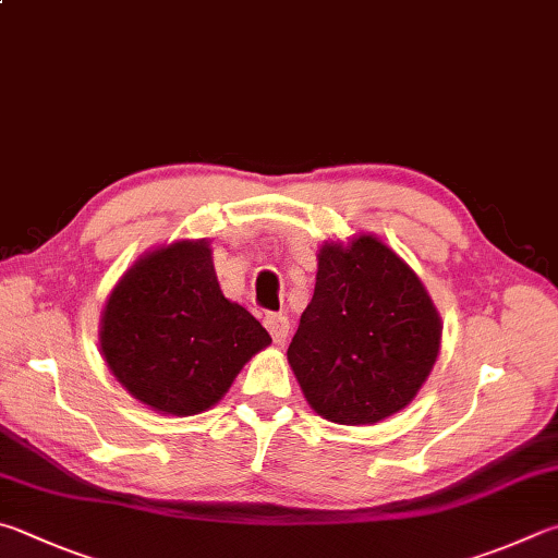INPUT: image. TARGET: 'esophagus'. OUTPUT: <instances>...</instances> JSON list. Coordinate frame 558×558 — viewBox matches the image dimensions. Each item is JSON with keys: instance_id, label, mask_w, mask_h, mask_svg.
Returning <instances> with one entry per match:
<instances>
[{"instance_id": "esophagus-1", "label": "esophagus", "mask_w": 558, "mask_h": 558, "mask_svg": "<svg viewBox=\"0 0 558 558\" xmlns=\"http://www.w3.org/2000/svg\"><path fill=\"white\" fill-rule=\"evenodd\" d=\"M263 324H266V329L270 331V337L276 343H282L288 339V331H290V319L286 317V314H266V319H263Z\"/></svg>"}]
</instances>
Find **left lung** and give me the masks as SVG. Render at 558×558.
Here are the masks:
<instances>
[{
  "label": "left lung",
  "instance_id": "8db88e82",
  "mask_svg": "<svg viewBox=\"0 0 558 558\" xmlns=\"http://www.w3.org/2000/svg\"><path fill=\"white\" fill-rule=\"evenodd\" d=\"M439 343L441 319L422 280L378 236L319 248L314 295L288 349L319 417L376 424L408 408Z\"/></svg>",
  "mask_w": 558,
  "mask_h": 558
}]
</instances>
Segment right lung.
Listing matches in <instances>:
<instances>
[{"label":"right lung","instance_id":"obj_1","mask_svg":"<svg viewBox=\"0 0 558 558\" xmlns=\"http://www.w3.org/2000/svg\"><path fill=\"white\" fill-rule=\"evenodd\" d=\"M270 333L221 295L207 239L141 256L99 322L109 371L150 410L187 417L217 404Z\"/></svg>","mask_w":558,"mask_h":558}]
</instances>
